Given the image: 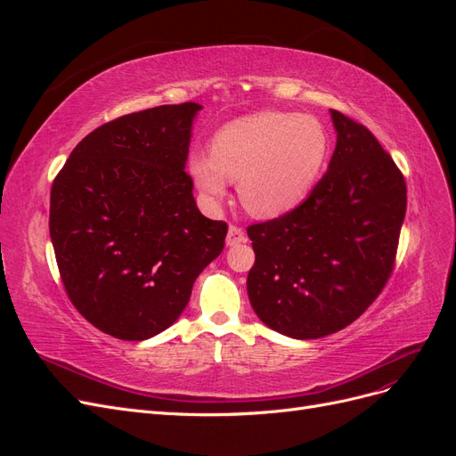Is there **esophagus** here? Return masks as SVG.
<instances>
[{"label":"esophagus","instance_id":"34e87169","mask_svg":"<svg viewBox=\"0 0 456 456\" xmlns=\"http://www.w3.org/2000/svg\"><path fill=\"white\" fill-rule=\"evenodd\" d=\"M245 241V232L241 226L238 224H230L228 228V236H226V243L228 245H238V243H243Z\"/></svg>","mask_w":456,"mask_h":456}]
</instances>
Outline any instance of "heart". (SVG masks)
Instances as JSON below:
<instances>
[{"instance_id":"obj_1","label":"heart","mask_w":456,"mask_h":456,"mask_svg":"<svg viewBox=\"0 0 456 456\" xmlns=\"http://www.w3.org/2000/svg\"><path fill=\"white\" fill-rule=\"evenodd\" d=\"M329 134L320 119L285 112H258L216 131L211 156L190 159V173L205 200L226 196L240 181L243 207L256 216H278L305 200L329 156Z\"/></svg>"}]
</instances>
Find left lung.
Listing matches in <instances>:
<instances>
[{"instance_id": "1", "label": "left lung", "mask_w": 456, "mask_h": 456, "mask_svg": "<svg viewBox=\"0 0 456 456\" xmlns=\"http://www.w3.org/2000/svg\"><path fill=\"white\" fill-rule=\"evenodd\" d=\"M337 148L310 196L285 215L247 226L255 265L247 293L270 329L322 338L348 327L394 272L407 184L360 121L330 110Z\"/></svg>"}]
</instances>
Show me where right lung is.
I'll use <instances>...</instances> for the list:
<instances>
[{
  "instance_id": "add662e5",
  "label": "right lung",
  "mask_w": 456,
  "mask_h": 456,
  "mask_svg": "<svg viewBox=\"0 0 456 456\" xmlns=\"http://www.w3.org/2000/svg\"><path fill=\"white\" fill-rule=\"evenodd\" d=\"M196 102L116 118L81 141L51 186L64 291L102 333L144 340L176 322L228 224L200 213L184 171Z\"/></svg>"
}]
</instances>
